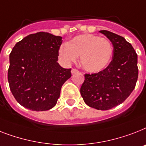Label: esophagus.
<instances>
[{
	"label": "esophagus",
	"mask_w": 146,
	"mask_h": 146,
	"mask_svg": "<svg viewBox=\"0 0 146 146\" xmlns=\"http://www.w3.org/2000/svg\"><path fill=\"white\" fill-rule=\"evenodd\" d=\"M78 72V70H77L76 69H72V70H71V73H72V74H74V73H77Z\"/></svg>",
	"instance_id": "esophagus-1"
}]
</instances>
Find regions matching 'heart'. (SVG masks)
<instances>
[{"instance_id": "obj_1", "label": "heart", "mask_w": 146, "mask_h": 146, "mask_svg": "<svg viewBox=\"0 0 146 146\" xmlns=\"http://www.w3.org/2000/svg\"><path fill=\"white\" fill-rule=\"evenodd\" d=\"M59 55L65 62H76L80 56L82 68L89 73H99L109 66L113 55L110 40L98 35H78L59 48Z\"/></svg>"}]
</instances>
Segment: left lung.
I'll list each match as a JSON object with an SVG mask.
<instances>
[{"instance_id": "obj_1", "label": "left lung", "mask_w": 146, "mask_h": 146, "mask_svg": "<svg viewBox=\"0 0 146 146\" xmlns=\"http://www.w3.org/2000/svg\"><path fill=\"white\" fill-rule=\"evenodd\" d=\"M99 32L112 42V60L104 70L85 74L80 93L88 106L108 110L122 104L134 89L138 79L137 54L123 36L109 31Z\"/></svg>"}]
</instances>
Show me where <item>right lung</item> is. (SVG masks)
Listing matches in <instances>:
<instances>
[{
    "label": "right lung",
    "mask_w": 146,
    "mask_h": 146,
    "mask_svg": "<svg viewBox=\"0 0 146 146\" xmlns=\"http://www.w3.org/2000/svg\"><path fill=\"white\" fill-rule=\"evenodd\" d=\"M62 37L38 32L18 42L9 54L8 82L20 105L32 111L54 107L71 69L58 63Z\"/></svg>",
    "instance_id": "obj_1"
}]
</instances>
